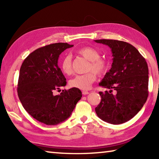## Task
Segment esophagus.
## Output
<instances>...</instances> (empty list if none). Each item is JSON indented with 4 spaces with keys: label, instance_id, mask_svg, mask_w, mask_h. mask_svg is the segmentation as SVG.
I'll return each mask as SVG.
<instances>
[{
    "label": "esophagus",
    "instance_id": "obj_1",
    "mask_svg": "<svg viewBox=\"0 0 159 159\" xmlns=\"http://www.w3.org/2000/svg\"><path fill=\"white\" fill-rule=\"evenodd\" d=\"M82 93L83 95H88V94H89V92H88V91H83Z\"/></svg>",
    "mask_w": 159,
    "mask_h": 159
}]
</instances>
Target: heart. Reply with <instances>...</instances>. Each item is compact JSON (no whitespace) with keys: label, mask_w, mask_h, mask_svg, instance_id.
<instances>
[{"label":"heart","mask_w":159,"mask_h":159,"mask_svg":"<svg viewBox=\"0 0 159 159\" xmlns=\"http://www.w3.org/2000/svg\"><path fill=\"white\" fill-rule=\"evenodd\" d=\"M79 55L83 56L89 61L88 71L92 70L98 75L104 74L108 69V63L104 59L100 58V53L95 48L92 47H83L77 50ZM60 68L66 75L71 73V58L66 55L61 60ZM96 79L95 74L90 71L85 74L78 75L70 80V85L80 90H88Z\"/></svg>","instance_id":"heart-1"}]
</instances>
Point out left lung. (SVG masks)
<instances>
[{
  "label": "left lung",
  "instance_id": "8db88e82",
  "mask_svg": "<svg viewBox=\"0 0 159 159\" xmlns=\"http://www.w3.org/2000/svg\"><path fill=\"white\" fill-rule=\"evenodd\" d=\"M95 41L108 45L113 56L111 68L99 83L109 90L99 92L102 99L95 112L104 121L120 124L133 118L147 101L149 94L147 61L128 43L109 39Z\"/></svg>",
  "mask_w": 159,
  "mask_h": 159
}]
</instances>
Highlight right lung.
I'll list each match as a JSON object with an SVG mask.
<instances>
[{
	"mask_svg": "<svg viewBox=\"0 0 159 159\" xmlns=\"http://www.w3.org/2000/svg\"><path fill=\"white\" fill-rule=\"evenodd\" d=\"M73 46L66 43L45 45L29 54L21 66L19 99L26 111L44 124L54 125L66 120L82 97L81 91L76 88L53 95L54 90L66 85L58 66L59 57Z\"/></svg>",
	"mask_w": 159,
	"mask_h": 159,
	"instance_id": "add662e5",
	"label": "right lung"
}]
</instances>
